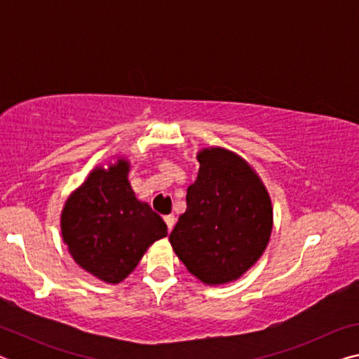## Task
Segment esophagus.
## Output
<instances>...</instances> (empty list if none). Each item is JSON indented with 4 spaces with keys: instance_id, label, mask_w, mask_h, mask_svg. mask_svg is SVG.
<instances>
[{
    "instance_id": "34e87169",
    "label": "esophagus",
    "mask_w": 359,
    "mask_h": 359,
    "mask_svg": "<svg viewBox=\"0 0 359 359\" xmlns=\"http://www.w3.org/2000/svg\"><path fill=\"white\" fill-rule=\"evenodd\" d=\"M165 222L168 224V231H171L174 228V224H175V217L174 215H166Z\"/></svg>"
}]
</instances>
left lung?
<instances>
[{
    "instance_id": "left-lung-1",
    "label": "left lung",
    "mask_w": 359,
    "mask_h": 359,
    "mask_svg": "<svg viewBox=\"0 0 359 359\" xmlns=\"http://www.w3.org/2000/svg\"><path fill=\"white\" fill-rule=\"evenodd\" d=\"M196 158L198 179L169 242L194 277L223 285L238 280L266 250L272 204L258 174L234 151L210 147Z\"/></svg>"
}]
</instances>
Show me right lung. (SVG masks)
Listing matches in <instances>:
<instances>
[{
    "instance_id": "1",
    "label": "right lung",
    "mask_w": 359,
    "mask_h": 359,
    "mask_svg": "<svg viewBox=\"0 0 359 359\" xmlns=\"http://www.w3.org/2000/svg\"><path fill=\"white\" fill-rule=\"evenodd\" d=\"M128 172L125 158L109 169H93L62 212V236L71 257L107 283L128 277L147 248L168 236L163 218L136 198Z\"/></svg>"
}]
</instances>
